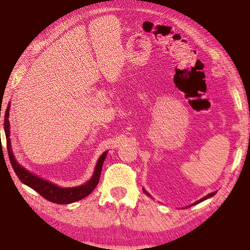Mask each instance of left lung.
<instances>
[{
    "mask_svg": "<svg viewBox=\"0 0 250 250\" xmlns=\"http://www.w3.org/2000/svg\"><path fill=\"white\" fill-rule=\"evenodd\" d=\"M146 192V191H145ZM215 194H216V192H213V193H210V194H208V195H206L205 197H203L202 200H200V201H197L196 203H194L193 205H195V204H198V203H201V202H203V201H205V200H207V198H209V197H211L213 195H215Z\"/></svg>",
    "mask_w": 250,
    "mask_h": 250,
    "instance_id": "left-lung-1",
    "label": "left lung"
}]
</instances>
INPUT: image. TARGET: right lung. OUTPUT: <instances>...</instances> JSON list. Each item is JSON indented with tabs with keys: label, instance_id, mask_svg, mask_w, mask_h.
I'll return each instance as SVG.
<instances>
[{
	"label": "right lung",
	"instance_id": "right-lung-1",
	"mask_svg": "<svg viewBox=\"0 0 250 250\" xmlns=\"http://www.w3.org/2000/svg\"><path fill=\"white\" fill-rule=\"evenodd\" d=\"M8 110H10V104L7 105L5 110V116H4V130H5V135H6V143H7V153L8 158H10L12 167L15 172V174L18 175L19 179L21 180L22 183L25 185L29 186V188H33L34 191L40 193L42 196L49 202L56 203V204H70V203L77 202L79 200H83L86 196L89 195V194L94 191V188L98 184L99 177L101 174V168H103L104 161L107 156V152L100 156L98 162H97V166L95 168L94 176L91 177L90 181H88L86 184L77 186V188H58V186L54 185L50 182L45 181L41 177L36 176L29 173L27 170H25L20 164L16 162V160L13 155V152H12V146H11V139H10V121H8Z\"/></svg>",
	"mask_w": 250,
	"mask_h": 250
}]
</instances>
